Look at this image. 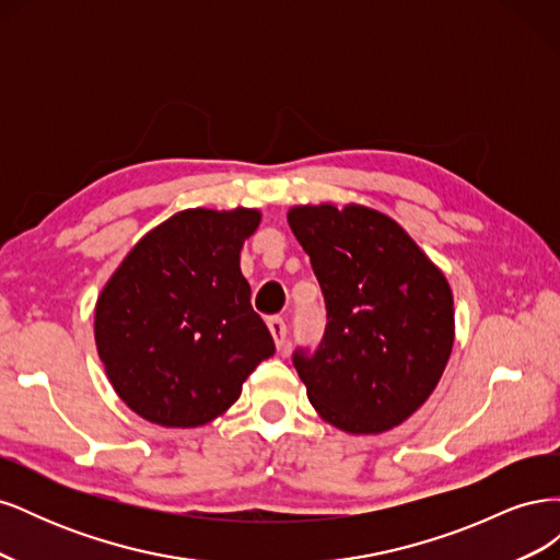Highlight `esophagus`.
Wrapping results in <instances>:
<instances>
[{
    "label": "esophagus",
    "mask_w": 560,
    "mask_h": 560,
    "mask_svg": "<svg viewBox=\"0 0 560 560\" xmlns=\"http://www.w3.org/2000/svg\"><path fill=\"white\" fill-rule=\"evenodd\" d=\"M268 329H270V334H273V338H276V346L282 348L284 346V338H287L284 319L282 317H270L268 319Z\"/></svg>",
    "instance_id": "esophagus-1"
}]
</instances>
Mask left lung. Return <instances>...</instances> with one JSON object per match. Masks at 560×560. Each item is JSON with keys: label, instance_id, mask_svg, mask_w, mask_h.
Wrapping results in <instances>:
<instances>
[{"label": "left lung", "instance_id": "8db88e82", "mask_svg": "<svg viewBox=\"0 0 560 560\" xmlns=\"http://www.w3.org/2000/svg\"><path fill=\"white\" fill-rule=\"evenodd\" d=\"M287 219L327 308L319 346L292 354L311 404L352 434L399 425L432 395L453 348L444 273L376 210L303 206Z\"/></svg>", "mask_w": 560, "mask_h": 560}]
</instances>
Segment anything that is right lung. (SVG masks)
Instances as JSON below:
<instances>
[{
  "mask_svg": "<svg viewBox=\"0 0 560 560\" xmlns=\"http://www.w3.org/2000/svg\"><path fill=\"white\" fill-rule=\"evenodd\" d=\"M259 212L184 210L130 249L95 306V343L130 409L165 428L206 425L276 352L241 273Z\"/></svg>",
  "mask_w": 560,
  "mask_h": 560,
  "instance_id": "1",
  "label": "right lung"
}]
</instances>
